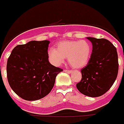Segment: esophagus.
I'll return each instance as SVG.
<instances>
[{
    "instance_id": "obj_1",
    "label": "esophagus",
    "mask_w": 124,
    "mask_h": 124,
    "mask_svg": "<svg viewBox=\"0 0 124 124\" xmlns=\"http://www.w3.org/2000/svg\"><path fill=\"white\" fill-rule=\"evenodd\" d=\"M64 72H67L68 74H70L72 72V70H64Z\"/></svg>"
}]
</instances>
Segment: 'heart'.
<instances>
[{
    "instance_id": "b5f03b06",
    "label": "heart",
    "mask_w": 124,
    "mask_h": 124,
    "mask_svg": "<svg viewBox=\"0 0 124 124\" xmlns=\"http://www.w3.org/2000/svg\"><path fill=\"white\" fill-rule=\"evenodd\" d=\"M92 55V46L88 41L65 40L59 42L56 48L50 49L48 57L52 65L59 67L62 65L65 58L72 67L81 69L89 62Z\"/></svg>"
}]
</instances>
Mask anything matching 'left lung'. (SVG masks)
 <instances>
[{"instance_id": "obj_1", "label": "left lung", "mask_w": 124, "mask_h": 124, "mask_svg": "<svg viewBox=\"0 0 124 124\" xmlns=\"http://www.w3.org/2000/svg\"><path fill=\"white\" fill-rule=\"evenodd\" d=\"M92 44V53L86 67L81 70L82 80L76 84L86 96H101L111 87L118 72L116 48L107 39L86 37Z\"/></svg>"}]
</instances>
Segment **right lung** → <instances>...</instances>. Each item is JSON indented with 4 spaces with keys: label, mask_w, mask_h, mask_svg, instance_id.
I'll return each instance as SVG.
<instances>
[{
    "label": "right lung",
    "mask_w": 124,
    "mask_h": 124,
    "mask_svg": "<svg viewBox=\"0 0 124 124\" xmlns=\"http://www.w3.org/2000/svg\"><path fill=\"white\" fill-rule=\"evenodd\" d=\"M49 40L29 42L16 46L7 61L8 83L16 93L27 101L46 96L63 69L48 61Z\"/></svg>",
    "instance_id": "right-lung-1"
}]
</instances>
